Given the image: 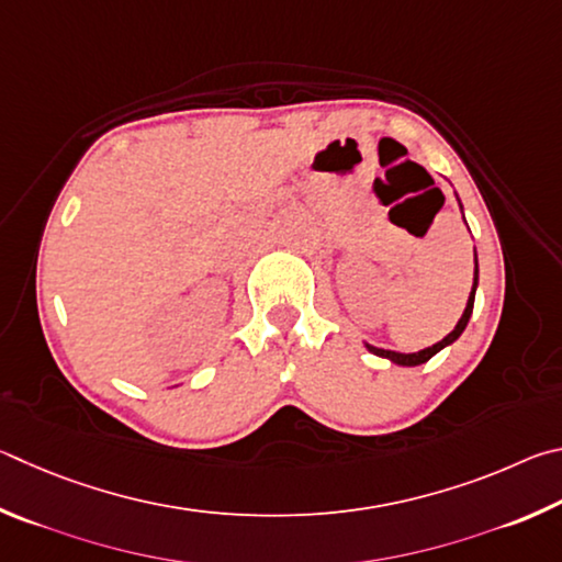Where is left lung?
<instances>
[{
    "instance_id": "1",
    "label": "left lung",
    "mask_w": 562,
    "mask_h": 562,
    "mask_svg": "<svg viewBox=\"0 0 562 562\" xmlns=\"http://www.w3.org/2000/svg\"><path fill=\"white\" fill-rule=\"evenodd\" d=\"M457 200H459V196H457ZM459 206H461V202H459ZM461 212H464V206H461ZM476 286H479V259H476V249H474V286H471V293H469V301H467V308H464V313H461L459 323H457L454 330H451L447 338H441V340H439V342H435V346H431V348H425V350H419V352H395V350H385V348L368 346V342H366V348L372 352V356H378V358H387L390 362H395V366H405V368L422 366V362H427L429 358H435L439 350H445L447 346H451V342H454V340L461 336V333H464L467 323H469V318H471V311H474Z\"/></svg>"
}]
</instances>
